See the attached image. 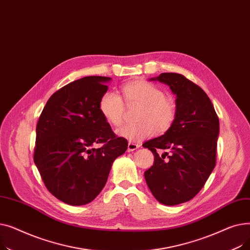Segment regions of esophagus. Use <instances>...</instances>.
Segmentation results:
<instances>
[{"label": "esophagus", "mask_w": 250, "mask_h": 250, "mask_svg": "<svg viewBox=\"0 0 250 250\" xmlns=\"http://www.w3.org/2000/svg\"><path fill=\"white\" fill-rule=\"evenodd\" d=\"M139 147H140V145H138V144L129 142L128 145H127V151H128V152H133V151L137 150Z\"/></svg>", "instance_id": "34e87169"}]
</instances>
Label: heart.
<instances>
[{"label": "heart", "mask_w": 250, "mask_h": 250, "mask_svg": "<svg viewBox=\"0 0 250 250\" xmlns=\"http://www.w3.org/2000/svg\"><path fill=\"white\" fill-rule=\"evenodd\" d=\"M123 94L128 106H141L137 125H127L117 130V135L129 142H141L152 137L155 130L165 133L176 118L175 101L165 95L158 86L139 80L125 84ZM99 111L104 120L113 126H120L125 113V104L115 92L107 91L99 100Z\"/></svg>", "instance_id": "1"}]
</instances>
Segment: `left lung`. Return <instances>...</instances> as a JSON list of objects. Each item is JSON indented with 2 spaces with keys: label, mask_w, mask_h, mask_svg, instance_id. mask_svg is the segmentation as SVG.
Returning <instances> with one entry per match:
<instances>
[{
  "label": "left lung",
  "mask_w": 250,
  "mask_h": 250,
  "mask_svg": "<svg viewBox=\"0 0 250 250\" xmlns=\"http://www.w3.org/2000/svg\"><path fill=\"white\" fill-rule=\"evenodd\" d=\"M152 80L176 95V118L163 136L143 144L155 157L145 179L157 201L175 206L194 198L215 168L219 118L206 92L183 75L162 73Z\"/></svg>",
  "instance_id": "left-lung-1"
}]
</instances>
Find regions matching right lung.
Wrapping results in <instances>:
<instances>
[{
    "mask_svg": "<svg viewBox=\"0 0 250 250\" xmlns=\"http://www.w3.org/2000/svg\"><path fill=\"white\" fill-rule=\"evenodd\" d=\"M108 81L90 76L63 86L50 96L37 122L34 163L47 190L71 206L93 201L113 161L127 149L126 139L117 137L99 111Z\"/></svg>",
    "mask_w": 250,
    "mask_h": 250,
    "instance_id": "obj_1",
    "label": "right lung"
}]
</instances>
